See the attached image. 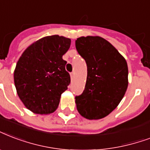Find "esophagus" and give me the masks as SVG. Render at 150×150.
<instances>
[{"label": "esophagus", "mask_w": 150, "mask_h": 150, "mask_svg": "<svg viewBox=\"0 0 150 150\" xmlns=\"http://www.w3.org/2000/svg\"><path fill=\"white\" fill-rule=\"evenodd\" d=\"M74 76H75V73L72 72L71 74V79H74Z\"/></svg>", "instance_id": "obj_1"}]
</instances>
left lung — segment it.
<instances>
[{"label": "left lung", "mask_w": 150, "mask_h": 150, "mask_svg": "<svg viewBox=\"0 0 150 150\" xmlns=\"http://www.w3.org/2000/svg\"><path fill=\"white\" fill-rule=\"evenodd\" d=\"M75 47L87 65L85 90L75 97L76 108L84 118L100 120L110 114L125 94L127 64L110 42L99 36L79 38Z\"/></svg>", "instance_id": "left-lung-1"}]
</instances>
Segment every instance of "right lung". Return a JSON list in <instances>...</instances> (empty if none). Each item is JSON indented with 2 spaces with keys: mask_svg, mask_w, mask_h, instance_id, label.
Here are the masks:
<instances>
[{
  "mask_svg": "<svg viewBox=\"0 0 150 150\" xmlns=\"http://www.w3.org/2000/svg\"><path fill=\"white\" fill-rule=\"evenodd\" d=\"M71 39L52 35L42 38L25 50L14 71L17 94L32 112L47 115L58 108L60 99L71 83L63 56Z\"/></svg>",
  "mask_w": 150,
  "mask_h": 150,
  "instance_id": "1",
  "label": "right lung"
}]
</instances>
